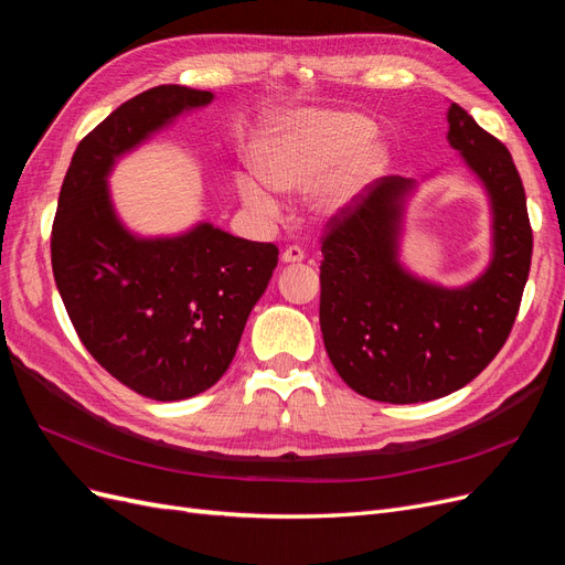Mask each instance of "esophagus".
<instances>
[{
	"mask_svg": "<svg viewBox=\"0 0 565 565\" xmlns=\"http://www.w3.org/2000/svg\"><path fill=\"white\" fill-rule=\"evenodd\" d=\"M280 262H282V264H299V262H303V249L297 247V245L287 247V249L280 254Z\"/></svg>",
	"mask_w": 565,
	"mask_h": 565,
	"instance_id": "34e87169",
	"label": "esophagus"
}]
</instances>
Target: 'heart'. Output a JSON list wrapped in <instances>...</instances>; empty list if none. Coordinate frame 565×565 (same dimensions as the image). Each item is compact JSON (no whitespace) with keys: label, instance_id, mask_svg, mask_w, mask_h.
Returning <instances> with one entry per match:
<instances>
[{"label":"heart","instance_id":"b5f03b06","mask_svg":"<svg viewBox=\"0 0 565 565\" xmlns=\"http://www.w3.org/2000/svg\"><path fill=\"white\" fill-rule=\"evenodd\" d=\"M372 134L374 125L367 117L347 110L287 119L256 141L252 160L262 179L237 174V195L256 216L273 218L280 202L269 184L282 193H299L328 179L318 191V210L330 214L347 210L388 162L386 146Z\"/></svg>","mask_w":565,"mask_h":565}]
</instances>
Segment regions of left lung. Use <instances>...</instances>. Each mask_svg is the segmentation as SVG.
<instances>
[{
  "instance_id": "left-lung-1",
  "label": "left lung",
  "mask_w": 565,
  "mask_h": 565,
  "mask_svg": "<svg viewBox=\"0 0 565 565\" xmlns=\"http://www.w3.org/2000/svg\"><path fill=\"white\" fill-rule=\"evenodd\" d=\"M448 143L483 183L492 259L473 282L443 287L398 262L413 179L384 177L334 214L322 237L320 330L339 377L382 403L448 396L481 374L514 328L533 256L525 191L504 143L457 104Z\"/></svg>"
}]
</instances>
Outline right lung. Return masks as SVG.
Listing matches in <instances>:
<instances>
[{"mask_svg": "<svg viewBox=\"0 0 565 565\" xmlns=\"http://www.w3.org/2000/svg\"><path fill=\"white\" fill-rule=\"evenodd\" d=\"M212 98L162 84L113 110L79 141L51 231L56 287L84 349L117 382L162 403L198 396L224 377L278 266L276 245L212 224L139 237L115 214V160Z\"/></svg>", "mask_w": 565, "mask_h": 565, "instance_id": "add662e5", "label": "right lung"}]
</instances>
